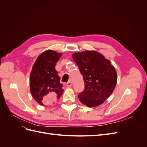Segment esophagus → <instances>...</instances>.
I'll return each instance as SVG.
<instances>
[{
  "instance_id": "esophagus-1",
  "label": "esophagus",
  "mask_w": 147,
  "mask_h": 147,
  "mask_svg": "<svg viewBox=\"0 0 147 147\" xmlns=\"http://www.w3.org/2000/svg\"><path fill=\"white\" fill-rule=\"evenodd\" d=\"M65 85L67 86H68V87H70V86H72V83L71 82H67V83L65 84Z\"/></svg>"
}]
</instances>
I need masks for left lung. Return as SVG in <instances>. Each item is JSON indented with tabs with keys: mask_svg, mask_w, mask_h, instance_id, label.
Listing matches in <instances>:
<instances>
[{
	"mask_svg": "<svg viewBox=\"0 0 147 147\" xmlns=\"http://www.w3.org/2000/svg\"><path fill=\"white\" fill-rule=\"evenodd\" d=\"M72 57L83 77L85 88L78 94L80 101L88 107L103 104L112 94L117 74L109 59L96 51L74 53Z\"/></svg>",
	"mask_w": 147,
	"mask_h": 147,
	"instance_id": "1",
	"label": "left lung"
}]
</instances>
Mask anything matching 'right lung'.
<instances>
[{
	"label": "right lung",
	"mask_w": 147,
	"mask_h": 147,
	"mask_svg": "<svg viewBox=\"0 0 147 147\" xmlns=\"http://www.w3.org/2000/svg\"><path fill=\"white\" fill-rule=\"evenodd\" d=\"M62 53L51 50L42 53L34 63L30 75V91L33 98L42 105L54 104L64 92L56 64Z\"/></svg>",
	"instance_id": "obj_1"
}]
</instances>
